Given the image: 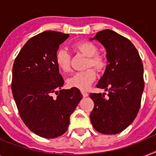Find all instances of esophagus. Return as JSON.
Wrapping results in <instances>:
<instances>
[{"label": "esophagus", "mask_w": 156, "mask_h": 156, "mask_svg": "<svg viewBox=\"0 0 156 156\" xmlns=\"http://www.w3.org/2000/svg\"><path fill=\"white\" fill-rule=\"evenodd\" d=\"M82 94H83V97H87V96H88V93L84 91V90H82Z\"/></svg>", "instance_id": "esophagus-1"}]
</instances>
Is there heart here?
I'll return each instance as SVG.
<instances>
[{
  "instance_id": "obj_1",
  "label": "heart",
  "mask_w": 156,
  "mask_h": 156,
  "mask_svg": "<svg viewBox=\"0 0 156 156\" xmlns=\"http://www.w3.org/2000/svg\"><path fill=\"white\" fill-rule=\"evenodd\" d=\"M73 49L76 53L87 56L84 67L88 69L74 73L67 80V83L70 87L86 90L95 79V71L90 67L95 69L97 72H103L106 69L108 61L103 54L98 52L99 48L97 45L90 41L76 43L73 45ZM55 61L59 69L64 73H67L70 70L71 56L66 49L60 48L57 50L55 56Z\"/></svg>"
}]
</instances>
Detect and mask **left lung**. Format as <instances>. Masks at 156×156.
<instances>
[{
    "label": "left lung",
    "instance_id": "left-lung-1",
    "mask_svg": "<svg viewBox=\"0 0 156 156\" xmlns=\"http://www.w3.org/2000/svg\"><path fill=\"white\" fill-rule=\"evenodd\" d=\"M94 39L106 48L108 62L96 87L108 93L106 97V93L90 94L95 104L90 121L98 132L116 134L133 122L140 108L144 89L143 62L130 40L113 30L99 31Z\"/></svg>",
    "mask_w": 156,
    "mask_h": 156
}]
</instances>
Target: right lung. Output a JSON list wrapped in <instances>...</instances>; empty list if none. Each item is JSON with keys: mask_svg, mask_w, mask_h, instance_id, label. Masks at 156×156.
<instances>
[{"mask_svg": "<svg viewBox=\"0 0 156 156\" xmlns=\"http://www.w3.org/2000/svg\"><path fill=\"white\" fill-rule=\"evenodd\" d=\"M69 36L53 30L40 33L26 43L13 63L11 88L20 117L42 138L66 133L70 115L83 98L78 88L61 90L64 79L55 56Z\"/></svg>", "mask_w": 156, "mask_h": 156, "instance_id": "obj_1", "label": "right lung"}]
</instances>
